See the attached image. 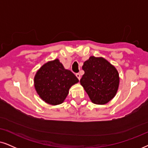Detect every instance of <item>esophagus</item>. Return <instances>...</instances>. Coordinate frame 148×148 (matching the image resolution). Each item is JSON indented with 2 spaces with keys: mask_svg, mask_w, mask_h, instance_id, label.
I'll return each mask as SVG.
<instances>
[{
  "mask_svg": "<svg viewBox=\"0 0 148 148\" xmlns=\"http://www.w3.org/2000/svg\"><path fill=\"white\" fill-rule=\"evenodd\" d=\"M76 76L78 78V80L80 79V75L79 73H77V74H76Z\"/></svg>",
  "mask_w": 148,
  "mask_h": 148,
  "instance_id": "1",
  "label": "esophagus"
}]
</instances>
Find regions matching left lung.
Here are the masks:
<instances>
[{
  "mask_svg": "<svg viewBox=\"0 0 148 148\" xmlns=\"http://www.w3.org/2000/svg\"><path fill=\"white\" fill-rule=\"evenodd\" d=\"M80 85L93 103L105 104L115 96L119 85L118 71L103 57L91 56L83 63Z\"/></svg>",
  "mask_w": 148,
  "mask_h": 148,
  "instance_id": "1",
  "label": "left lung"
}]
</instances>
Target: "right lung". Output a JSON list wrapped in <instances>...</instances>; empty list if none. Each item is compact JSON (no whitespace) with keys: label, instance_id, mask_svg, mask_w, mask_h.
I'll return each mask as SVG.
<instances>
[{"label":"right lung","instance_id":"1","mask_svg":"<svg viewBox=\"0 0 148 148\" xmlns=\"http://www.w3.org/2000/svg\"><path fill=\"white\" fill-rule=\"evenodd\" d=\"M78 81L76 76L56 59L46 63L37 70L34 86L43 101L55 106L64 102L70 87Z\"/></svg>","mask_w":148,"mask_h":148}]
</instances>
